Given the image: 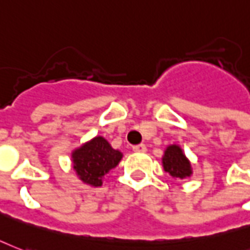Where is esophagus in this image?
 I'll return each instance as SVG.
<instances>
[{
  "label": "esophagus",
  "mask_w": 250,
  "mask_h": 250,
  "mask_svg": "<svg viewBox=\"0 0 250 250\" xmlns=\"http://www.w3.org/2000/svg\"><path fill=\"white\" fill-rule=\"evenodd\" d=\"M132 149H134L135 152H146V151H147V147H146L144 144H138V146H134Z\"/></svg>",
  "instance_id": "1"
}]
</instances>
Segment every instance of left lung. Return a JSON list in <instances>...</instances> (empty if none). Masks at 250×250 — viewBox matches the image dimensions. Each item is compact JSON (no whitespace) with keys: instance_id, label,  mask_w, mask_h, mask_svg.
Returning a JSON list of instances; mask_svg holds the SVG:
<instances>
[{"instance_id":"left-lung-1","label":"left lung","mask_w":250,"mask_h":250,"mask_svg":"<svg viewBox=\"0 0 250 250\" xmlns=\"http://www.w3.org/2000/svg\"><path fill=\"white\" fill-rule=\"evenodd\" d=\"M162 164L164 171L173 179H187L193 173L192 164L189 159L187 158L186 153L179 144H169L162 158Z\"/></svg>"}]
</instances>
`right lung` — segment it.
Listing matches in <instances>:
<instances>
[{"mask_svg": "<svg viewBox=\"0 0 250 250\" xmlns=\"http://www.w3.org/2000/svg\"><path fill=\"white\" fill-rule=\"evenodd\" d=\"M122 158L123 153L112 148L103 136L92 138L71 152V163L77 176L91 187H101L103 179L119 164Z\"/></svg>", "mask_w": 250, "mask_h": 250, "instance_id": "add662e5", "label": "right lung"}]
</instances>
